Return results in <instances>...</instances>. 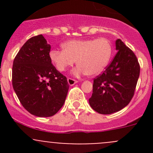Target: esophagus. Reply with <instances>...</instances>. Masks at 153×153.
I'll return each mask as SVG.
<instances>
[{"label": "esophagus", "mask_w": 153, "mask_h": 153, "mask_svg": "<svg viewBox=\"0 0 153 153\" xmlns=\"http://www.w3.org/2000/svg\"><path fill=\"white\" fill-rule=\"evenodd\" d=\"M67 81H68V84H69V85H70V86H73L74 84H75L76 83H78V81L72 79V78H69L67 79Z\"/></svg>", "instance_id": "34e87169"}]
</instances>
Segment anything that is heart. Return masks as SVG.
Listing matches in <instances>:
<instances>
[{
  "label": "heart",
  "instance_id": "heart-1",
  "mask_svg": "<svg viewBox=\"0 0 153 153\" xmlns=\"http://www.w3.org/2000/svg\"><path fill=\"white\" fill-rule=\"evenodd\" d=\"M62 48L51 49L49 59L60 72H64L77 61L78 66L72 72L76 76L83 74L94 76L102 72L110 60L112 51L110 41L105 38L70 40L64 42Z\"/></svg>",
  "mask_w": 153,
  "mask_h": 153
}]
</instances>
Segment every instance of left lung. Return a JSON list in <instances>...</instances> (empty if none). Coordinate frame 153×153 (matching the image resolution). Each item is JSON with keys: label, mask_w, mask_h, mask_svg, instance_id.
Returning <instances> with one entry per match:
<instances>
[{"label": "left lung", "mask_w": 153, "mask_h": 153, "mask_svg": "<svg viewBox=\"0 0 153 153\" xmlns=\"http://www.w3.org/2000/svg\"><path fill=\"white\" fill-rule=\"evenodd\" d=\"M117 54L101 75L94 79L89 105L104 115L114 113L127 106L133 97L140 75L134 52L122 42L115 41Z\"/></svg>", "instance_id": "1"}]
</instances>
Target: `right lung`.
Here are the masks:
<instances>
[{
    "mask_svg": "<svg viewBox=\"0 0 153 153\" xmlns=\"http://www.w3.org/2000/svg\"><path fill=\"white\" fill-rule=\"evenodd\" d=\"M51 46L42 35L29 38L12 67V86L22 106L32 115L50 117L62 107L69 85L52 64Z\"/></svg>",
    "mask_w": 153,
    "mask_h": 153,
    "instance_id": "obj_1",
    "label": "right lung"
}]
</instances>
